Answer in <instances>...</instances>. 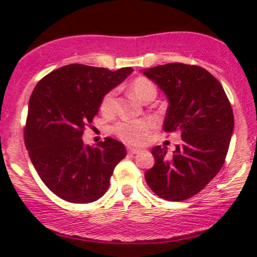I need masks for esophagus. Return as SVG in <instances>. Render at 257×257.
Listing matches in <instances>:
<instances>
[{"mask_svg": "<svg viewBox=\"0 0 257 257\" xmlns=\"http://www.w3.org/2000/svg\"><path fill=\"white\" fill-rule=\"evenodd\" d=\"M126 150H128L129 154H138V153L141 152V149H137V148H132V147L126 148Z\"/></svg>", "mask_w": 257, "mask_h": 257, "instance_id": "1", "label": "esophagus"}]
</instances>
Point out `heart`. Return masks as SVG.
I'll list each match as a JSON object with an SVG mask.
<instances>
[{"label":"heart","mask_w":257,"mask_h":257,"mask_svg":"<svg viewBox=\"0 0 257 257\" xmlns=\"http://www.w3.org/2000/svg\"><path fill=\"white\" fill-rule=\"evenodd\" d=\"M131 92L142 102L148 98L157 95V88L152 80L139 77L131 83ZM115 109V90H110L103 97L100 103V110L104 114H112ZM154 124L149 119H134V120H123L113 126V132L120 141L128 144L141 145L152 133Z\"/></svg>","instance_id":"heart-1"}]
</instances>
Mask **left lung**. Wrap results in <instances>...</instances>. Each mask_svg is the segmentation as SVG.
<instances>
[{"label": "left lung", "mask_w": 257, "mask_h": 257, "mask_svg": "<svg viewBox=\"0 0 257 257\" xmlns=\"http://www.w3.org/2000/svg\"><path fill=\"white\" fill-rule=\"evenodd\" d=\"M168 98L163 129L179 132L172 157L154 147L155 164L145 172L149 188L162 199L181 201L203 190L224 165L234 131V114L220 82L199 66L168 63L144 69Z\"/></svg>", "instance_id": "8db88e82"}]
</instances>
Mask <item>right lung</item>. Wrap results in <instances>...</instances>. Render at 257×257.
Masks as SVG:
<instances>
[{
    "label": "right lung",
    "instance_id": "1",
    "mask_svg": "<svg viewBox=\"0 0 257 257\" xmlns=\"http://www.w3.org/2000/svg\"><path fill=\"white\" fill-rule=\"evenodd\" d=\"M133 68L109 71L68 64L43 77L28 103L25 144L46 186L63 200L87 204L104 195L115 165L126 155L123 143L105 138L84 145V128L98 114L103 97Z\"/></svg>",
    "mask_w": 257,
    "mask_h": 257
}]
</instances>
